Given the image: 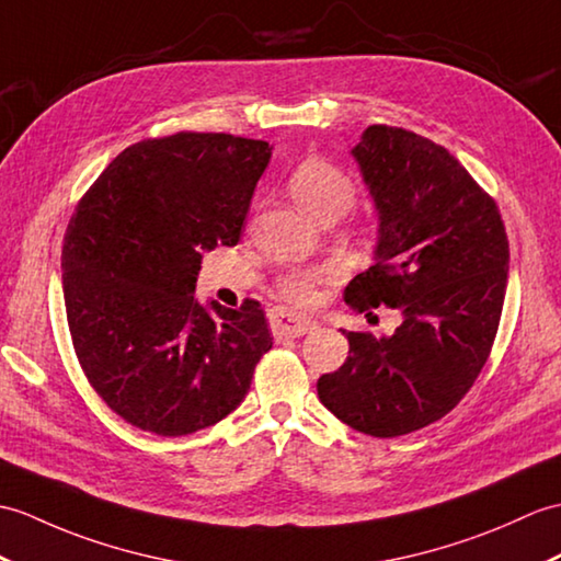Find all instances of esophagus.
I'll return each instance as SVG.
<instances>
[{"mask_svg":"<svg viewBox=\"0 0 561 561\" xmlns=\"http://www.w3.org/2000/svg\"><path fill=\"white\" fill-rule=\"evenodd\" d=\"M318 328L316 320L306 316H296L289 310H275L272 312V332H275L277 340H289V336H304Z\"/></svg>","mask_w":561,"mask_h":561,"instance_id":"esophagus-1","label":"esophagus"}]
</instances>
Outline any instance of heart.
Masks as SVG:
<instances>
[{
    "label": "heart",
    "instance_id": "heart-1",
    "mask_svg": "<svg viewBox=\"0 0 561 561\" xmlns=\"http://www.w3.org/2000/svg\"><path fill=\"white\" fill-rule=\"evenodd\" d=\"M289 191L294 201L316 219H340L354 203L356 186L351 176L336 164L310 158L298 164L289 176ZM332 277L322 267H296L284 272L277 286L279 294L291 304H310L318 296V286Z\"/></svg>",
    "mask_w": 561,
    "mask_h": 561
}]
</instances>
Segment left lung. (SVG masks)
Returning a JSON list of instances; mask_svg holds the SVG:
<instances>
[{
  "mask_svg": "<svg viewBox=\"0 0 561 561\" xmlns=\"http://www.w3.org/2000/svg\"><path fill=\"white\" fill-rule=\"evenodd\" d=\"M377 210L373 265L348 282L356 310L389 306V336L344 332L348 358L318 397L363 435L399 437L447 415L476 382L502 316L510 241L497 205L437 142L375 124L351 148Z\"/></svg>",
  "mask_w": 561,
  "mask_h": 561,
  "instance_id": "obj_1",
  "label": "left lung"
}]
</instances>
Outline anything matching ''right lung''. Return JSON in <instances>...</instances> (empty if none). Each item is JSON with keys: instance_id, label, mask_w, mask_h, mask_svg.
<instances>
[{"instance_id": "right-lung-1", "label": "right lung", "mask_w": 561, "mask_h": 561, "mask_svg": "<svg viewBox=\"0 0 561 561\" xmlns=\"http://www.w3.org/2000/svg\"><path fill=\"white\" fill-rule=\"evenodd\" d=\"M265 140L176 134L116 154L78 203L61 284L78 363L107 407L148 433L191 435L239 407L272 348L257 301L195 298L203 251L237 245Z\"/></svg>"}]
</instances>
